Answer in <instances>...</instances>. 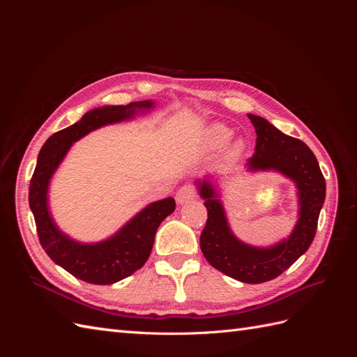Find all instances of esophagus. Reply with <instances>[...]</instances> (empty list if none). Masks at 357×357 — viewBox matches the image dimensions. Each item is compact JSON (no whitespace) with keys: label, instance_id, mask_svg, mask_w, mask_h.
I'll return each instance as SVG.
<instances>
[{"label":"esophagus","instance_id":"esophagus-1","mask_svg":"<svg viewBox=\"0 0 357 357\" xmlns=\"http://www.w3.org/2000/svg\"><path fill=\"white\" fill-rule=\"evenodd\" d=\"M197 197V189L193 188L192 185H185L181 186L177 193H176V199L178 204H186L189 202L190 199H193Z\"/></svg>","mask_w":357,"mask_h":357}]
</instances>
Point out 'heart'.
Listing matches in <instances>:
<instances>
[{"label": "heart", "mask_w": 357, "mask_h": 357, "mask_svg": "<svg viewBox=\"0 0 357 357\" xmlns=\"http://www.w3.org/2000/svg\"><path fill=\"white\" fill-rule=\"evenodd\" d=\"M231 137V129L225 125H213L207 134H205V142L210 147H220Z\"/></svg>", "instance_id": "b5f03b06"}]
</instances>
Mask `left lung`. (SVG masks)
I'll return each instance as SVG.
<instances>
[{
  "label": "left lung",
  "mask_w": 357,
  "mask_h": 357,
  "mask_svg": "<svg viewBox=\"0 0 357 357\" xmlns=\"http://www.w3.org/2000/svg\"><path fill=\"white\" fill-rule=\"evenodd\" d=\"M256 131V152L248 159V169H275L296 183L299 219L287 240L271 248H256L238 241L231 232L218 193L208 181L198 183L207 208V223L199 236L201 250L208 264L238 282L257 284L274 280L314 240L319 214L326 197V183L310 147L298 138L283 134L264 117L248 114Z\"/></svg>",
  "instance_id": "1"
}]
</instances>
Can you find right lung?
Returning <instances> with one entry per match:
<instances>
[{"mask_svg":"<svg viewBox=\"0 0 357 357\" xmlns=\"http://www.w3.org/2000/svg\"><path fill=\"white\" fill-rule=\"evenodd\" d=\"M152 101L128 105H107L86 113L80 122L55 132L43 144L29 183V207L36 219L41 247L53 262L86 283L113 284L134 274L152 253L160 222L176 210L174 198L150 204L112 238L96 244H80L63 235L47 210V186L74 142L107 123L131 119L137 110H147Z\"/></svg>","mask_w":357,"mask_h":357,"instance_id":"obj_1","label":"right lung"}]
</instances>
